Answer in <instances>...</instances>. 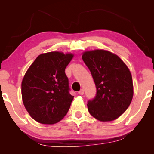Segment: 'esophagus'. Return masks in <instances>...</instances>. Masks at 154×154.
<instances>
[{
  "mask_svg": "<svg viewBox=\"0 0 154 154\" xmlns=\"http://www.w3.org/2000/svg\"><path fill=\"white\" fill-rule=\"evenodd\" d=\"M79 94H80V95H83V94H84V90L83 89H81L79 91Z\"/></svg>",
  "mask_w": 154,
  "mask_h": 154,
  "instance_id": "1",
  "label": "esophagus"
}]
</instances>
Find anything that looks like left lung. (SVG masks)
I'll return each mask as SVG.
<instances>
[{
    "label": "left lung",
    "mask_w": 154,
    "mask_h": 154,
    "mask_svg": "<svg viewBox=\"0 0 154 154\" xmlns=\"http://www.w3.org/2000/svg\"><path fill=\"white\" fill-rule=\"evenodd\" d=\"M83 62L95 84L96 95L88 102L90 114L100 121H111L126 111L133 97L130 71L116 54L103 50L84 52Z\"/></svg>",
    "instance_id": "8db88e82"
}]
</instances>
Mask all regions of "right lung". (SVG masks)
Wrapping results in <instances>:
<instances>
[{
  "label": "right lung",
  "instance_id": "add662e5",
  "mask_svg": "<svg viewBox=\"0 0 154 154\" xmlns=\"http://www.w3.org/2000/svg\"><path fill=\"white\" fill-rule=\"evenodd\" d=\"M73 57L60 52L41 54L25 73L22 83L23 103L38 123H56L68 112L73 96L69 92L65 69Z\"/></svg>",
  "mask_w": 154,
  "mask_h": 154
}]
</instances>
